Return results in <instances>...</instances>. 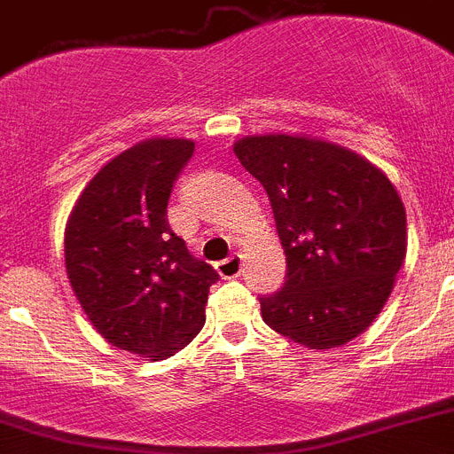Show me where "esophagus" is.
Returning a JSON list of instances; mask_svg holds the SVG:
<instances>
[{
    "mask_svg": "<svg viewBox=\"0 0 454 454\" xmlns=\"http://www.w3.org/2000/svg\"><path fill=\"white\" fill-rule=\"evenodd\" d=\"M215 270H218V274L223 278H236L240 274V270H243V261H240L239 254H234L230 259L215 263Z\"/></svg>",
    "mask_w": 454,
    "mask_h": 454,
    "instance_id": "34e87169",
    "label": "esophagus"
}]
</instances>
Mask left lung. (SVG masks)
<instances>
[{"mask_svg":"<svg viewBox=\"0 0 454 454\" xmlns=\"http://www.w3.org/2000/svg\"><path fill=\"white\" fill-rule=\"evenodd\" d=\"M263 184L286 252V284L261 297L263 322L306 348L372 326L405 261V207L378 166L338 144L256 135L234 144Z\"/></svg>","mask_w":454,"mask_h":454,"instance_id":"1","label":"left lung"}]
</instances>
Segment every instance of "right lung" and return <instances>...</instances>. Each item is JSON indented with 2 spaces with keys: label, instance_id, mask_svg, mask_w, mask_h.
I'll use <instances>...</instances> for the list:
<instances>
[{
  "label": "right lung",
  "instance_id": "right-lung-1",
  "mask_svg": "<svg viewBox=\"0 0 454 454\" xmlns=\"http://www.w3.org/2000/svg\"><path fill=\"white\" fill-rule=\"evenodd\" d=\"M193 148L191 139L166 137L135 144L91 177L67 220V277L87 319L112 347L151 360L198 335L218 281L166 218Z\"/></svg>",
  "mask_w": 454,
  "mask_h": 454
}]
</instances>
